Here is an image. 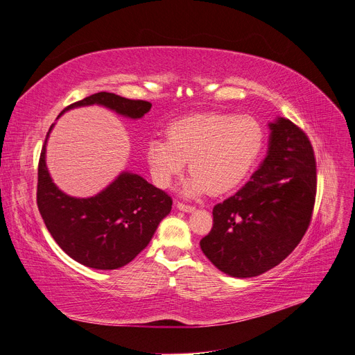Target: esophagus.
<instances>
[{
	"label": "esophagus",
	"mask_w": 355,
	"mask_h": 355,
	"mask_svg": "<svg viewBox=\"0 0 355 355\" xmlns=\"http://www.w3.org/2000/svg\"><path fill=\"white\" fill-rule=\"evenodd\" d=\"M177 208L180 211H184V212H193L196 208L193 205H188V204H182V202H178L177 204Z\"/></svg>",
	"instance_id": "esophagus-1"
}]
</instances>
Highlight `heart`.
I'll return each instance as SVG.
<instances>
[{
    "label": "heart",
    "mask_w": 355,
    "mask_h": 355,
    "mask_svg": "<svg viewBox=\"0 0 355 355\" xmlns=\"http://www.w3.org/2000/svg\"><path fill=\"white\" fill-rule=\"evenodd\" d=\"M168 139L153 138L146 150L153 180L168 187L188 161L191 175L182 194H224L237 187L252 168L264 146V130L254 116L197 114L167 128Z\"/></svg>",
    "instance_id": "heart-1"
}]
</instances>
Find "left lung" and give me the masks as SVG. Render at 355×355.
Listing matches in <instances>:
<instances>
[{"label":"left lung","instance_id":"1","mask_svg":"<svg viewBox=\"0 0 355 355\" xmlns=\"http://www.w3.org/2000/svg\"><path fill=\"white\" fill-rule=\"evenodd\" d=\"M268 153L239 193L212 209L201 250L220 271L237 278L263 274L286 259L310 225L317 191L314 150L287 118L268 124Z\"/></svg>","mask_w":355,"mask_h":355}]
</instances>
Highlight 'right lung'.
<instances>
[{
	"label": "right lung",
	"mask_w": 355,
	"mask_h": 355,
	"mask_svg": "<svg viewBox=\"0 0 355 355\" xmlns=\"http://www.w3.org/2000/svg\"><path fill=\"white\" fill-rule=\"evenodd\" d=\"M94 104L132 120L151 110L148 101L97 92L68 105L60 115L71 108ZM53 127L46 132L38 162L37 205L45 227L77 263L96 270L124 267L148 245L161 220L170 214L171 197L143 177L127 171L97 196H67L53 182L45 164V146Z\"/></svg>",
	"instance_id": "obj_1"
}]
</instances>
